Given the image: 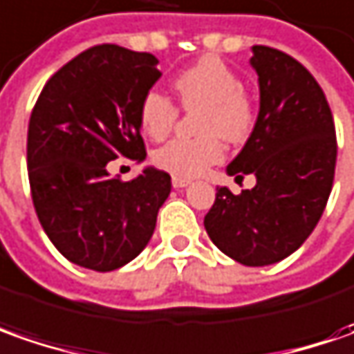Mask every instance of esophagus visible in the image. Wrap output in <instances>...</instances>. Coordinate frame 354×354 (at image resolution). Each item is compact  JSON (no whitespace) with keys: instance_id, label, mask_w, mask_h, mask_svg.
Masks as SVG:
<instances>
[{"instance_id":"34e87169","label":"esophagus","mask_w":354,"mask_h":354,"mask_svg":"<svg viewBox=\"0 0 354 354\" xmlns=\"http://www.w3.org/2000/svg\"><path fill=\"white\" fill-rule=\"evenodd\" d=\"M189 184H192V180H188V178H172V186H174V188H186Z\"/></svg>"}]
</instances>
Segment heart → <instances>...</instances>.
<instances>
[{
    "label": "heart",
    "mask_w": 354,
    "mask_h": 354,
    "mask_svg": "<svg viewBox=\"0 0 354 354\" xmlns=\"http://www.w3.org/2000/svg\"><path fill=\"white\" fill-rule=\"evenodd\" d=\"M174 90L186 109L201 107L200 139H174L154 153L158 168L178 178L203 174L223 158V142L243 140L252 129L254 113L235 70L217 56H203L174 78ZM140 129L151 139H165L176 121V107L165 93L151 90L139 105Z\"/></svg>",
    "instance_id": "1"
}]
</instances>
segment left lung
Instances as JSON below:
<instances>
[{
	"label": "left lung",
	"mask_w": 354,
	"mask_h": 354,
	"mask_svg": "<svg viewBox=\"0 0 354 354\" xmlns=\"http://www.w3.org/2000/svg\"><path fill=\"white\" fill-rule=\"evenodd\" d=\"M259 117L227 174H252L254 188L217 186L203 225L214 245L245 266H268L310 237L333 188L335 125L319 84L270 46H252Z\"/></svg>",
	"instance_id": "obj_1"
}]
</instances>
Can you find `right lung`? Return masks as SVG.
Masks as SVG:
<instances>
[{
    "label": "right lung",
    "instance_id": "obj_1",
    "mask_svg": "<svg viewBox=\"0 0 354 354\" xmlns=\"http://www.w3.org/2000/svg\"><path fill=\"white\" fill-rule=\"evenodd\" d=\"M158 60L117 44L84 50L46 82L29 121L27 166L44 233L68 261L109 272L149 245L170 176L145 166L111 178L119 156L145 160L139 105L160 78Z\"/></svg>",
    "mask_w": 354,
    "mask_h": 354
}]
</instances>
